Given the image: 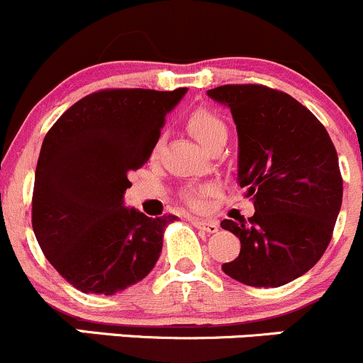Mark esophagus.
I'll return each mask as SVG.
<instances>
[{
    "label": "esophagus",
    "instance_id": "esophagus-1",
    "mask_svg": "<svg viewBox=\"0 0 363 363\" xmlns=\"http://www.w3.org/2000/svg\"><path fill=\"white\" fill-rule=\"evenodd\" d=\"M190 222H192L194 228L201 229V231H206V233H217L218 231L217 222H213V220H204V218L192 217L190 218Z\"/></svg>",
    "mask_w": 363,
    "mask_h": 363
}]
</instances>
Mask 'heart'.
<instances>
[{
    "label": "heart",
    "instance_id": "obj_1",
    "mask_svg": "<svg viewBox=\"0 0 363 363\" xmlns=\"http://www.w3.org/2000/svg\"><path fill=\"white\" fill-rule=\"evenodd\" d=\"M186 127H189L190 134L204 146V148H210L213 143L220 141V139L228 138V127H225L224 121L217 116V114L210 113V111L199 109L196 113H192L186 120ZM204 192H211V189H206ZM189 201L192 206L199 208L203 204L201 199V194L192 192L189 194Z\"/></svg>",
    "mask_w": 363,
    "mask_h": 363
}]
</instances>
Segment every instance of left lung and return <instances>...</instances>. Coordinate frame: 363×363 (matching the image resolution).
<instances>
[{"label":"left lung","mask_w":363,"mask_h":363,"mask_svg":"<svg viewBox=\"0 0 363 363\" xmlns=\"http://www.w3.org/2000/svg\"><path fill=\"white\" fill-rule=\"evenodd\" d=\"M206 95L231 109L236 182L256 210L249 222H220L242 243L222 270L254 288L288 284L318 263L332 240L342 204L335 146L318 118L288 93L225 84Z\"/></svg>","instance_id":"obj_1"}]
</instances>
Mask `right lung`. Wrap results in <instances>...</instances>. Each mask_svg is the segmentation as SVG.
<instances>
[{"label": "right lung", "instance_id": "right-lung-1", "mask_svg": "<svg viewBox=\"0 0 363 363\" xmlns=\"http://www.w3.org/2000/svg\"><path fill=\"white\" fill-rule=\"evenodd\" d=\"M186 88L106 89L75 102L42 143L33 231L42 252L75 289L116 295L146 277L178 217L125 206L130 171L152 155L166 116Z\"/></svg>", "mask_w": 363, "mask_h": 363}]
</instances>
